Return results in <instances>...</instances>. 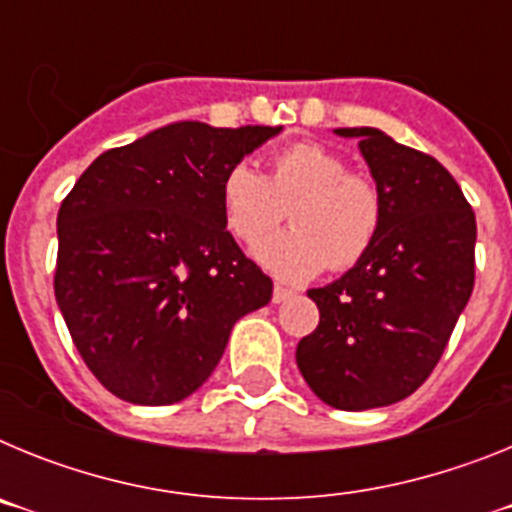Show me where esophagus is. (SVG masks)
<instances>
[{
    "instance_id": "34e87169",
    "label": "esophagus",
    "mask_w": 512,
    "mask_h": 512,
    "mask_svg": "<svg viewBox=\"0 0 512 512\" xmlns=\"http://www.w3.org/2000/svg\"><path fill=\"white\" fill-rule=\"evenodd\" d=\"M292 295H295V292H292V289H289V287H282V284H274V295H271V300H274L279 305V302L289 300V297H292Z\"/></svg>"
}]
</instances>
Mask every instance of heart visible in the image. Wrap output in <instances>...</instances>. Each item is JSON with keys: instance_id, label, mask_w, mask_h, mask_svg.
Listing matches in <instances>:
<instances>
[{"instance_id": "obj_1", "label": "heart", "mask_w": 512, "mask_h": 512, "mask_svg": "<svg viewBox=\"0 0 512 512\" xmlns=\"http://www.w3.org/2000/svg\"><path fill=\"white\" fill-rule=\"evenodd\" d=\"M292 228L256 248L279 277L346 271L372 251L384 225V194L372 176L348 171L336 151L300 140L274 151L266 174L235 164L220 182V210L235 241L256 246L282 220Z\"/></svg>"}]
</instances>
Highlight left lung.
Instances as JSON below:
<instances>
[{
	"label": "left lung",
	"instance_id": "left-lung-1",
	"mask_svg": "<svg viewBox=\"0 0 512 512\" xmlns=\"http://www.w3.org/2000/svg\"><path fill=\"white\" fill-rule=\"evenodd\" d=\"M336 133L361 138L384 225L354 269L307 292L320 323L297 343V366L330 408H384L431 377L472 297L477 220L433 156L374 128Z\"/></svg>",
	"mask_w": 512,
	"mask_h": 512
}]
</instances>
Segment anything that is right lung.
Here are the masks:
<instances>
[{
  "mask_svg": "<svg viewBox=\"0 0 512 512\" xmlns=\"http://www.w3.org/2000/svg\"><path fill=\"white\" fill-rule=\"evenodd\" d=\"M271 125L174 122L110 148L58 210L53 292L89 372L125 402L200 390L271 279L225 228L220 182Z\"/></svg>",
  "mask_w": 512,
  "mask_h": 512,
  "instance_id": "add662e5",
  "label": "right lung"
}]
</instances>
